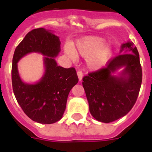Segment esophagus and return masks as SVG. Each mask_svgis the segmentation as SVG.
I'll return each instance as SVG.
<instances>
[{"label": "esophagus", "instance_id": "34e87169", "mask_svg": "<svg viewBox=\"0 0 152 152\" xmlns=\"http://www.w3.org/2000/svg\"><path fill=\"white\" fill-rule=\"evenodd\" d=\"M77 75H78V77H79V80L82 81V77H83V73L79 70V71L77 72Z\"/></svg>", "mask_w": 152, "mask_h": 152}]
</instances>
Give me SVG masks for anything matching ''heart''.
<instances>
[{
	"instance_id": "b5f03b06",
	"label": "heart",
	"mask_w": 152,
	"mask_h": 152,
	"mask_svg": "<svg viewBox=\"0 0 152 152\" xmlns=\"http://www.w3.org/2000/svg\"><path fill=\"white\" fill-rule=\"evenodd\" d=\"M104 38L99 37H88L79 41L76 49L72 45L65 46V53L70 59H74L77 53L87 58V63L91 69H99L104 66L111 57L113 47L110 44H105Z\"/></svg>"
}]
</instances>
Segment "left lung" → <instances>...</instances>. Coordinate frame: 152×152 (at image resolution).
<instances>
[{"mask_svg": "<svg viewBox=\"0 0 152 152\" xmlns=\"http://www.w3.org/2000/svg\"><path fill=\"white\" fill-rule=\"evenodd\" d=\"M122 67L118 76L114 75ZM82 80L90 112L95 119L107 124L124 117L135 104L142 83L137 48L129 41L122 44L121 54Z\"/></svg>", "mask_w": 152, "mask_h": 152, "instance_id": "obj_1", "label": "left lung"}]
</instances>
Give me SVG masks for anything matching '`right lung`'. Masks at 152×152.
Masks as SVG:
<instances>
[{"label":"right lung","mask_w":152,"mask_h":152,"mask_svg":"<svg viewBox=\"0 0 152 152\" xmlns=\"http://www.w3.org/2000/svg\"><path fill=\"white\" fill-rule=\"evenodd\" d=\"M59 37L43 28L29 31L15 48L12 59L14 94L29 118L39 124H51L62 118L72 87L79 82L74 67L58 66L54 58L60 52ZM39 53L44 58L45 73L35 84L25 83L19 77L17 62L28 53Z\"/></svg>","instance_id":"right-lung-1"}]
</instances>
